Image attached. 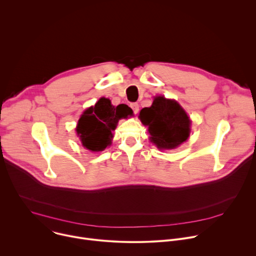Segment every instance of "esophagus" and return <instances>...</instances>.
Returning a JSON list of instances; mask_svg holds the SVG:
<instances>
[{
  "mask_svg": "<svg viewBox=\"0 0 256 256\" xmlns=\"http://www.w3.org/2000/svg\"><path fill=\"white\" fill-rule=\"evenodd\" d=\"M130 106L132 107V112H134V114H138V103H136V102L130 103Z\"/></svg>",
  "mask_w": 256,
  "mask_h": 256,
  "instance_id": "obj_1",
  "label": "esophagus"
}]
</instances>
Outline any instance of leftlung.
Returning <instances> with one entry per match:
<instances>
[{
    "instance_id": "8db88e82",
    "label": "left lung",
    "mask_w": 256,
    "mask_h": 256,
    "mask_svg": "<svg viewBox=\"0 0 256 256\" xmlns=\"http://www.w3.org/2000/svg\"><path fill=\"white\" fill-rule=\"evenodd\" d=\"M140 118L148 126L151 142L160 149H173L186 140L190 120L181 106L163 96L155 97L151 107H144Z\"/></svg>"
}]
</instances>
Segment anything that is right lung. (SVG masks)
<instances>
[{
  "mask_svg": "<svg viewBox=\"0 0 256 256\" xmlns=\"http://www.w3.org/2000/svg\"><path fill=\"white\" fill-rule=\"evenodd\" d=\"M132 114V108L128 105L120 104L114 107L110 100L102 97L82 114L76 130L85 148L93 152L103 151L110 144L112 130L118 120Z\"/></svg>",
  "mask_w": 256,
  "mask_h": 256,
  "instance_id": "add662e5",
  "label": "right lung"
}]
</instances>
